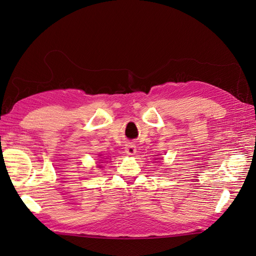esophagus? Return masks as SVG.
I'll return each mask as SVG.
<instances>
[{"label":"esophagus","instance_id":"1","mask_svg":"<svg viewBox=\"0 0 256 256\" xmlns=\"http://www.w3.org/2000/svg\"><path fill=\"white\" fill-rule=\"evenodd\" d=\"M125 152L127 154H129V156H132V154H134L136 152V147L134 144L132 143H128L125 147Z\"/></svg>","mask_w":256,"mask_h":256}]
</instances>
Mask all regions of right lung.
<instances>
[{
  "label": "right lung",
  "instance_id": "obj_1",
  "mask_svg": "<svg viewBox=\"0 0 256 256\" xmlns=\"http://www.w3.org/2000/svg\"><path fill=\"white\" fill-rule=\"evenodd\" d=\"M99 168H100V166H99Z\"/></svg>",
  "mask_w": 256,
  "mask_h": 256
}]
</instances>
